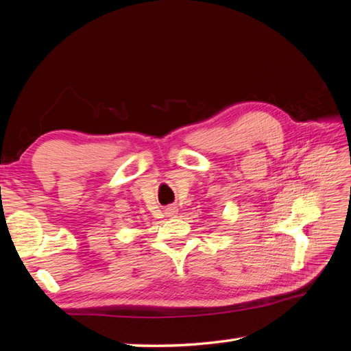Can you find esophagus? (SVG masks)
<instances>
[{
	"instance_id": "1",
	"label": "esophagus",
	"mask_w": 351,
	"mask_h": 351,
	"mask_svg": "<svg viewBox=\"0 0 351 351\" xmlns=\"http://www.w3.org/2000/svg\"><path fill=\"white\" fill-rule=\"evenodd\" d=\"M176 212H177V210H176L174 208H168V215H169V217H173V215L176 214Z\"/></svg>"
}]
</instances>
